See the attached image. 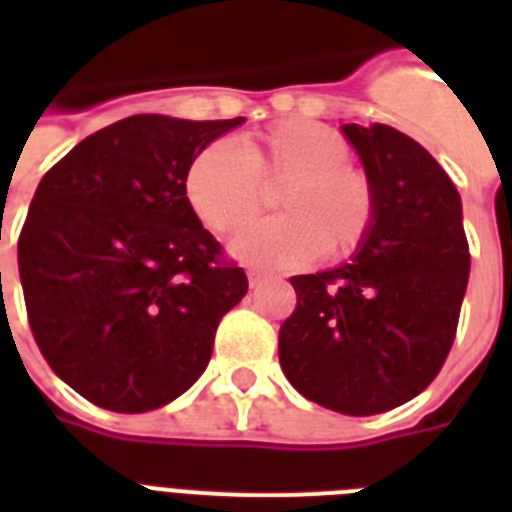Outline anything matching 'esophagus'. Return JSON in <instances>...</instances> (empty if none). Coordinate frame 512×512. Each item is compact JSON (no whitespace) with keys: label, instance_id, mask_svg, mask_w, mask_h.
Listing matches in <instances>:
<instances>
[{"label":"esophagus","instance_id":"34e87169","mask_svg":"<svg viewBox=\"0 0 512 512\" xmlns=\"http://www.w3.org/2000/svg\"><path fill=\"white\" fill-rule=\"evenodd\" d=\"M247 276H249V287H252V289L260 287V284H265V281H268V273L255 271V268H252V271H249Z\"/></svg>","mask_w":512,"mask_h":512}]
</instances>
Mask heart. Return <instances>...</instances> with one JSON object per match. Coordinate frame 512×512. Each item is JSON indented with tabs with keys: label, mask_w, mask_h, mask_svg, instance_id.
<instances>
[{
	"label": "heart",
	"mask_w": 512,
	"mask_h": 512,
	"mask_svg": "<svg viewBox=\"0 0 512 512\" xmlns=\"http://www.w3.org/2000/svg\"><path fill=\"white\" fill-rule=\"evenodd\" d=\"M340 132L308 119H287L244 135L239 151L209 143L183 177L185 199L209 231L228 236L263 209L265 191L281 215L252 225L233 255L265 268H295L313 257L345 260L366 241L377 217V188L348 159Z\"/></svg>",
	"instance_id": "obj_1"
}]
</instances>
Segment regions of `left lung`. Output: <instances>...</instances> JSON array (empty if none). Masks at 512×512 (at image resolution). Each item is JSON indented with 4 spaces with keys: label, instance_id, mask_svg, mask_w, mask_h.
<instances>
[{
    "label": "left lung",
    "instance_id": "8db88e82",
    "mask_svg": "<svg viewBox=\"0 0 512 512\" xmlns=\"http://www.w3.org/2000/svg\"><path fill=\"white\" fill-rule=\"evenodd\" d=\"M377 188L358 255L292 276L297 305L279 329V361L308 401L350 417L388 412L436 380L470 276L460 193L444 167L388 124H345Z\"/></svg>",
    "mask_w": 512,
    "mask_h": 512
}]
</instances>
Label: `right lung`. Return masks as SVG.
Listing matches in <instances>:
<instances>
[{"mask_svg": "<svg viewBox=\"0 0 512 512\" xmlns=\"http://www.w3.org/2000/svg\"><path fill=\"white\" fill-rule=\"evenodd\" d=\"M244 122L138 114L47 170L18 239L28 327L44 361L108 412L175 401L207 369L247 273L183 191L201 148Z\"/></svg>", "mask_w": 512, "mask_h": 512, "instance_id": "obj_1", "label": "right lung"}]
</instances>
